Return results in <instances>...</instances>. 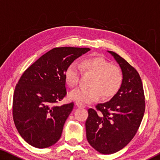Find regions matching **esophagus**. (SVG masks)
Returning <instances> with one entry per match:
<instances>
[{
  "instance_id": "obj_1",
  "label": "esophagus",
  "mask_w": 160,
  "mask_h": 160,
  "mask_svg": "<svg viewBox=\"0 0 160 160\" xmlns=\"http://www.w3.org/2000/svg\"><path fill=\"white\" fill-rule=\"evenodd\" d=\"M75 105H76V106H77L78 108H85V104H82V102H78V101L75 102Z\"/></svg>"
}]
</instances>
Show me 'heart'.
Wrapping results in <instances>:
<instances>
[{
	"label": "heart",
	"mask_w": 160,
	"mask_h": 160,
	"mask_svg": "<svg viewBox=\"0 0 160 160\" xmlns=\"http://www.w3.org/2000/svg\"><path fill=\"white\" fill-rule=\"evenodd\" d=\"M80 68L84 73L92 75L89 86L80 88L69 93V98L80 102L90 103L97 101L102 97L104 99L114 96L120 90L123 82V74L120 68L111 65L104 58L95 56L88 58L81 62ZM80 68L72 63L65 71V80L67 85L74 88L80 79Z\"/></svg>",
	"instance_id": "1"
}]
</instances>
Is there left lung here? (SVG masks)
I'll return each mask as SVG.
<instances>
[{
	"mask_svg": "<svg viewBox=\"0 0 160 160\" xmlns=\"http://www.w3.org/2000/svg\"><path fill=\"white\" fill-rule=\"evenodd\" d=\"M117 62L123 74L120 90L109 102L88 109L86 136L94 149L104 155L115 153L132 139L145 109L143 87L138 72L126 60L107 51Z\"/></svg>",
	"mask_w": 160,
	"mask_h": 160,
	"instance_id": "left-lung-1",
	"label": "left lung"
}]
</instances>
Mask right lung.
Listing matches in <instances>:
<instances>
[{
  "label": "right lung",
  "instance_id": "1",
  "mask_svg": "<svg viewBox=\"0 0 160 160\" xmlns=\"http://www.w3.org/2000/svg\"><path fill=\"white\" fill-rule=\"evenodd\" d=\"M89 48H54L22 75L15 87L13 120L21 137L32 146L46 148L60 139L74 103L56 105L67 91L65 71Z\"/></svg>",
  "mask_w": 160,
  "mask_h": 160
}]
</instances>
